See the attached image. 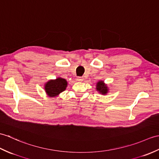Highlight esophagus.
<instances>
[{"label":"esophagus","instance_id":"obj_1","mask_svg":"<svg viewBox=\"0 0 159 159\" xmlns=\"http://www.w3.org/2000/svg\"><path fill=\"white\" fill-rule=\"evenodd\" d=\"M76 80L79 81V82H82V81L83 80V77H78V78L76 79Z\"/></svg>","mask_w":159,"mask_h":159}]
</instances>
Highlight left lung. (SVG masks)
Here are the masks:
<instances>
[{"mask_svg":"<svg viewBox=\"0 0 159 159\" xmlns=\"http://www.w3.org/2000/svg\"><path fill=\"white\" fill-rule=\"evenodd\" d=\"M96 91H98V93L102 95H106L108 93L109 88L107 86V84L103 80H99L96 83Z\"/></svg>","mask_w":159,"mask_h":159,"instance_id":"8db88e82","label":"left lung"}]
</instances>
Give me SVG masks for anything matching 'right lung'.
Returning a JSON list of instances; mask_svg holds the SVG:
<instances>
[{
  "label": "right lung",
  "instance_id": "right-lung-1",
  "mask_svg": "<svg viewBox=\"0 0 159 159\" xmlns=\"http://www.w3.org/2000/svg\"><path fill=\"white\" fill-rule=\"evenodd\" d=\"M68 86V82L61 77H57L55 79H51L45 83L44 89L48 97H57L66 90Z\"/></svg>",
  "mask_w": 159,
  "mask_h": 159
}]
</instances>
